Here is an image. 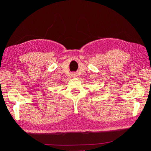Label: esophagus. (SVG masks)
<instances>
[{
    "instance_id": "obj_1",
    "label": "esophagus",
    "mask_w": 151,
    "mask_h": 151,
    "mask_svg": "<svg viewBox=\"0 0 151 151\" xmlns=\"http://www.w3.org/2000/svg\"><path fill=\"white\" fill-rule=\"evenodd\" d=\"M71 75H72V77H77V73H76V72H72Z\"/></svg>"
}]
</instances>
